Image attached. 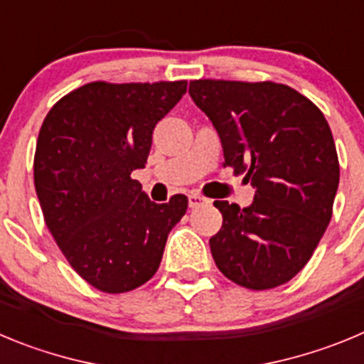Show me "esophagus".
Listing matches in <instances>:
<instances>
[{
    "label": "esophagus",
    "instance_id": "1",
    "mask_svg": "<svg viewBox=\"0 0 364 364\" xmlns=\"http://www.w3.org/2000/svg\"><path fill=\"white\" fill-rule=\"evenodd\" d=\"M188 200H189V208H198V205L208 204V202H209L205 196L198 195V193H191V195L188 196Z\"/></svg>",
    "mask_w": 364,
    "mask_h": 364
}]
</instances>
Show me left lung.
I'll list each match as a JSON object with an SVG mask.
<instances>
[{
	"instance_id": "8db88e82",
	"label": "left lung",
	"mask_w": 364,
	"mask_h": 364,
	"mask_svg": "<svg viewBox=\"0 0 364 364\" xmlns=\"http://www.w3.org/2000/svg\"><path fill=\"white\" fill-rule=\"evenodd\" d=\"M189 95L215 126L225 166L256 189L247 208L215 202L223 216L209 240L216 267L252 291L283 285L332 218L339 162L328 122L301 93L271 81L200 79Z\"/></svg>"
}]
</instances>
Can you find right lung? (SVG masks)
I'll return each instance as SVG.
<instances>
[{"instance_id":"right-lung-1","label":"right lung","mask_w":364,"mask_h":364,"mask_svg":"<svg viewBox=\"0 0 364 364\" xmlns=\"http://www.w3.org/2000/svg\"><path fill=\"white\" fill-rule=\"evenodd\" d=\"M188 90L175 82H90L53 105L39 129L34 184L70 265L92 287L121 294L156 272L188 198L155 204L132 178L153 129Z\"/></svg>"}]
</instances>
